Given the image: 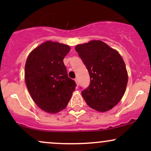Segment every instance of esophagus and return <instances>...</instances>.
<instances>
[{
  "label": "esophagus",
  "mask_w": 151,
  "mask_h": 151,
  "mask_svg": "<svg viewBox=\"0 0 151 151\" xmlns=\"http://www.w3.org/2000/svg\"><path fill=\"white\" fill-rule=\"evenodd\" d=\"M75 82L77 85H79V80H78V79H75Z\"/></svg>",
  "instance_id": "esophagus-1"
}]
</instances>
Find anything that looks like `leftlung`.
I'll use <instances>...</instances> for the list:
<instances>
[{
    "instance_id": "left-lung-1",
    "label": "left lung",
    "mask_w": 151,
    "mask_h": 151,
    "mask_svg": "<svg viewBox=\"0 0 151 151\" xmlns=\"http://www.w3.org/2000/svg\"><path fill=\"white\" fill-rule=\"evenodd\" d=\"M75 50L90 77L89 86L81 91L83 98L94 110H110L126 91L128 73L124 60L116 50L100 40L78 45Z\"/></svg>"
}]
</instances>
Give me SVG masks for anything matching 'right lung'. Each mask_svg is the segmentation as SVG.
<instances>
[{"label": "right lung", "mask_w": 151, "mask_h": 151, "mask_svg": "<svg viewBox=\"0 0 151 151\" xmlns=\"http://www.w3.org/2000/svg\"><path fill=\"white\" fill-rule=\"evenodd\" d=\"M70 46L47 41L32 50L26 60L25 79L39 108L55 114L66 108L76 83L69 78L63 60Z\"/></svg>", "instance_id": "add662e5"}]
</instances>
